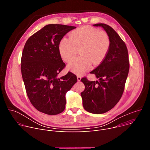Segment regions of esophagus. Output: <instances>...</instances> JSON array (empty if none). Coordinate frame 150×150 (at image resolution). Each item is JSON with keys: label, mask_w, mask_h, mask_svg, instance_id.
Returning a JSON list of instances; mask_svg holds the SVG:
<instances>
[{"label": "esophagus", "mask_w": 150, "mask_h": 150, "mask_svg": "<svg viewBox=\"0 0 150 150\" xmlns=\"http://www.w3.org/2000/svg\"><path fill=\"white\" fill-rule=\"evenodd\" d=\"M77 79L78 81H80L81 79V76L80 75H78L77 76Z\"/></svg>", "instance_id": "esophagus-1"}]
</instances>
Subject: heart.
I'll use <instances>...</instances> for the list:
<instances>
[{
  "label": "heart",
  "instance_id": "obj_1",
  "mask_svg": "<svg viewBox=\"0 0 150 150\" xmlns=\"http://www.w3.org/2000/svg\"><path fill=\"white\" fill-rule=\"evenodd\" d=\"M110 46V38L105 31L91 27H83L72 31L69 38H63L59 45L62 58L67 62L78 52L81 56L72 60L68 69L77 74L88 70L91 64L96 66L102 62Z\"/></svg>",
  "mask_w": 150,
  "mask_h": 150
}]
</instances>
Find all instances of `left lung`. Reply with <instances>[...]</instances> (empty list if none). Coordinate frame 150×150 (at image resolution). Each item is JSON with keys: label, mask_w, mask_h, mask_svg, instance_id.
Instances as JSON below:
<instances>
[{"label": "left lung", "mask_w": 150, "mask_h": 150, "mask_svg": "<svg viewBox=\"0 0 150 150\" xmlns=\"http://www.w3.org/2000/svg\"><path fill=\"white\" fill-rule=\"evenodd\" d=\"M102 27L110 38V46L108 54L100 65L90 73L96 75L99 81H90L87 77L81 81L85 85L81 93L85 110L94 114L109 111L122 97L129 70V60L125 42L109 25L96 24Z\"/></svg>", "instance_id": "1"}]
</instances>
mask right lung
Masks as SVG:
<instances>
[{
  "mask_svg": "<svg viewBox=\"0 0 150 150\" xmlns=\"http://www.w3.org/2000/svg\"><path fill=\"white\" fill-rule=\"evenodd\" d=\"M76 27L49 24L32 35L27 41L21 57V73L27 96L39 112L49 115L65 109V94L77 82L71 72L57 75L66 65L59 50L60 40Z\"/></svg>",
  "mask_w": 150,
  "mask_h": 150,
  "instance_id": "1",
  "label": "right lung"
}]
</instances>
